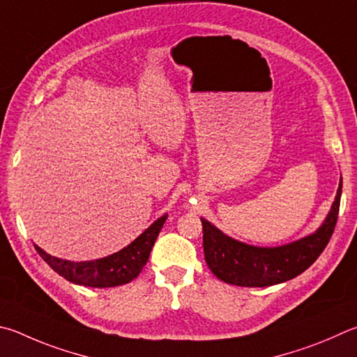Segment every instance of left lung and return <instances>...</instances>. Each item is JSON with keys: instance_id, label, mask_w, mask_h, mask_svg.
<instances>
[{"instance_id": "left-lung-1", "label": "left lung", "mask_w": 357, "mask_h": 357, "mask_svg": "<svg viewBox=\"0 0 357 357\" xmlns=\"http://www.w3.org/2000/svg\"><path fill=\"white\" fill-rule=\"evenodd\" d=\"M342 195V179L331 211L312 234L281 246H256L236 241L206 218L203 246L207 267L218 280L241 287H267L286 282L312 265L331 238Z\"/></svg>"}]
</instances>
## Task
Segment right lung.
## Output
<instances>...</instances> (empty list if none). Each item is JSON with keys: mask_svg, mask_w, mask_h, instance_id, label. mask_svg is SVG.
Returning a JSON list of instances; mask_svg holds the SVG:
<instances>
[{"mask_svg": "<svg viewBox=\"0 0 357 357\" xmlns=\"http://www.w3.org/2000/svg\"><path fill=\"white\" fill-rule=\"evenodd\" d=\"M167 213L158 218L150 228H146L142 234L119 252L111 256L95 259V261L73 262L67 259L54 257L45 252L40 246H36L38 255L53 268L57 275L66 278L67 281L86 287H116L131 282L146 264L148 257L159 232L167 220Z\"/></svg>", "mask_w": 357, "mask_h": 357, "instance_id": "1", "label": "right lung"}]
</instances>
